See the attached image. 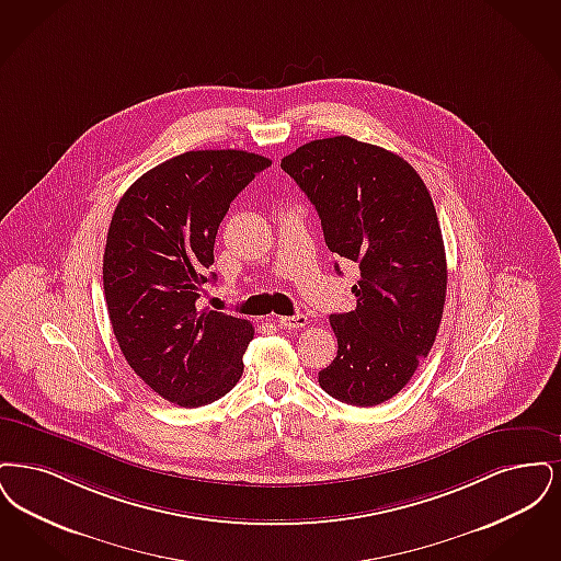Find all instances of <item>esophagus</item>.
Segmentation results:
<instances>
[{
    "instance_id": "esophagus-1",
    "label": "esophagus",
    "mask_w": 561,
    "mask_h": 561,
    "mask_svg": "<svg viewBox=\"0 0 561 561\" xmlns=\"http://www.w3.org/2000/svg\"><path fill=\"white\" fill-rule=\"evenodd\" d=\"M278 324H280L283 329H291V331H297V329H301V327H306V324H308V317H306V314L283 317L280 320H278Z\"/></svg>"
}]
</instances>
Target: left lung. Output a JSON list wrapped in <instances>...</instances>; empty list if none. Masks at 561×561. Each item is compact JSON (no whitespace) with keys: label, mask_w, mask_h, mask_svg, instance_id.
Listing matches in <instances>:
<instances>
[{"label":"left lung","mask_w":561,"mask_h":561,"mask_svg":"<svg viewBox=\"0 0 561 561\" xmlns=\"http://www.w3.org/2000/svg\"><path fill=\"white\" fill-rule=\"evenodd\" d=\"M280 168L317 207L327 247L360 268L356 310L329 318L337 358L318 383L345 404L377 407L438 335L448 272L434 201L411 163L350 136L312 140Z\"/></svg>","instance_id":"1"}]
</instances>
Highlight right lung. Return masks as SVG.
I'll return each mask as SVG.
<instances>
[{
  "label": "right lung",
  "instance_id": "add662e5",
  "mask_svg": "<svg viewBox=\"0 0 561 561\" xmlns=\"http://www.w3.org/2000/svg\"><path fill=\"white\" fill-rule=\"evenodd\" d=\"M270 159L247 150H191L140 175L106 234L102 280L113 333L134 373L184 409L209 404L243 375L253 327L198 310L219 221Z\"/></svg>",
  "mask_w": 561,
  "mask_h": 561
}]
</instances>
